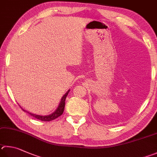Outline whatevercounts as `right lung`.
<instances>
[{"mask_svg":"<svg viewBox=\"0 0 157 157\" xmlns=\"http://www.w3.org/2000/svg\"><path fill=\"white\" fill-rule=\"evenodd\" d=\"M69 91H70V90H68L66 93V94H64V95L62 97L61 99V101L59 102V104L58 108H57L55 112L53 113L52 114H50V115H46V116H42V115H36V114H32L31 113L27 112V111H26V112L27 113H29L31 116H32V117H33L38 119L40 121H52V120H53V119L58 118V117L62 115V113H63L64 110V106H65V99H66L68 94H69ZM22 110H23V109L22 108ZM23 111H25V110H23Z\"/></svg>","mask_w":157,"mask_h":157,"instance_id":"right-lung-1","label":"right lung"}]
</instances>
